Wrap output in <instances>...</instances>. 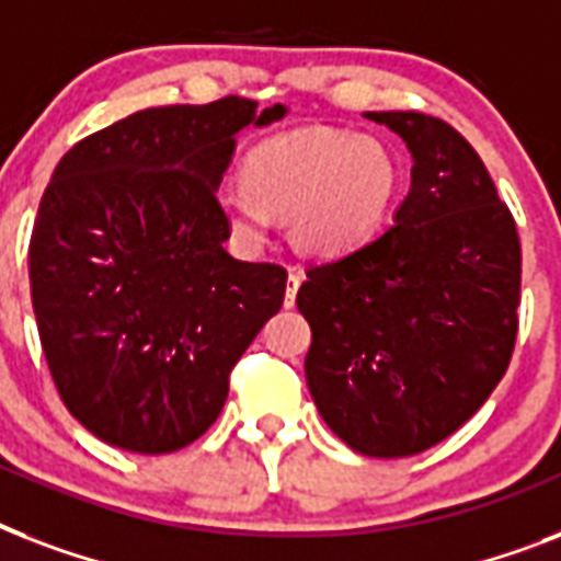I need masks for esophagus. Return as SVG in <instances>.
Returning a JSON list of instances; mask_svg holds the SVG:
<instances>
[{"mask_svg": "<svg viewBox=\"0 0 561 561\" xmlns=\"http://www.w3.org/2000/svg\"><path fill=\"white\" fill-rule=\"evenodd\" d=\"M302 285V273L290 271L288 273V288H285V306H294V299H297V290Z\"/></svg>", "mask_w": 561, "mask_h": 561, "instance_id": "esophagus-1", "label": "esophagus"}]
</instances>
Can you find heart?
I'll list each match as a JSON object with an SVG mask.
<instances>
[{
    "instance_id": "heart-1",
    "label": "heart",
    "mask_w": 561,
    "mask_h": 561,
    "mask_svg": "<svg viewBox=\"0 0 561 561\" xmlns=\"http://www.w3.org/2000/svg\"><path fill=\"white\" fill-rule=\"evenodd\" d=\"M399 178L396 153L373 136L308 127L253 148L244 186H224L215 203L241 244H262L279 215L302 253L343 255L381 227Z\"/></svg>"
}]
</instances>
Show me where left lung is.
Listing matches in <instances>:
<instances>
[{"label": "left lung", "instance_id": "obj_1", "mask_svg": "<svg viewBox=\"0 0 561 561\" xmlns=\"http://www.w3.org/2000/svg\"><path fill=\"white\" fill-rule=\"evenodd\" d=\"M413 157L396 224L308 267V390L367 457H410L466 425L504 378L518 334L522 241L466 139L425 113H367Z\"/></svg>", "mask_w": 561, "mask_h": 561}]
</instances>
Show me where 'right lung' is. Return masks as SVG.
Listing matches in <instances>:
<instances>
[{
    "mask_svg": "<svg viewBox=\"0 0 561 561\" xmlns=\"http://www.w3.org/2000/svg\"><path fill=\"white\" fill-rule=\"evenodd\" d=\"M241 95L139 110L72 145L39 201L31 302L60 399L136 454L186 448L282 308L288 273L238 262L218 186L241 127L285 116Z\"/></svg>",
    "mask_w": 561,
    "mask_h": 561,
    "instance_id": "right-lung-1",
    "label": "right lung"
}]
</instances>
